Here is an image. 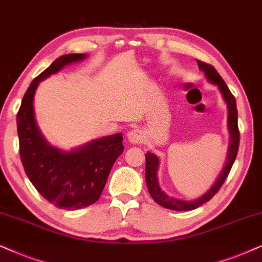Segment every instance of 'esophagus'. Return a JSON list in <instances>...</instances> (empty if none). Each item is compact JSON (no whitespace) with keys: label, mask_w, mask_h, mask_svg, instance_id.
<instances>
[{"label":"esophagus","mask_w":262,"mask_h":262,"mask_svg":"<svg viewBox=\"0 0 262 262\" xmlns=\"http://www.w3.org/2000/svg\"><path fill=\"white\" fill-rule=\"evenodd\" d=\"M128 140L130 144H141L144 141V134L139 129H133L128 133Z\"/></svg>","instance_id":"34e87169"}]
</instances>
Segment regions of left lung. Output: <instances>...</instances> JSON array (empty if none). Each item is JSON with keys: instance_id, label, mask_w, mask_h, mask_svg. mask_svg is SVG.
Wrapping results in <instances>:
<instances>
[{"instance_id": "left-lung-1", "label": "left lung", "mask_w": 262, "mask_h": 262, "mask_svg": "<svg viewBox=\"0 0 262 262\" xmlns=\"http://www.w3.org/2000/svg\"><path fill=\"white\" fill-rule=\"evenodd\" d=\"M199 69H201L202 72H205V75L208 81L211 83H214L219 87L221 90L223 98H224L226 105H228L229 109V120H228V125H229V133H230V145H229V153L228 158H226V164L224 166V170H223L221 176L218 177V180L215 181L214 186L211 188L210 190L207 191L206 194L202 195L201 198H199L198 200L194 201H184L180 200V199L175 198H169L167 195L164 193V191L160 189L159 183H158V177H157V170H158L159 165V159L158 157L153 153L148 152L146 153V171H145V177H146V184H147V189L151 194L153 200H155L157 204H159L160 206L169 208V210L173 211H191L195 210V208L200 207L201 205L206 204L207 201H210L212 198L214 196L215 194L218 193V190L221 189L223 183L225 182L226 177H228L230 170L233 165V162H235L237 152H238V146H239V130H238V124H237V106H236V100L235 97L232 96V93L230 92L229 87L226 86V83L219 73L215 71L213 66L205 63V62L196 61Z\"/></svg>"}]
</instances>
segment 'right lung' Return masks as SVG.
<instances>
[{
    "label": "right lung",
    "instance_id": "obj_1",
    "mask_svg": "<svg viewBox=\"0 0 262 262\" xmlns=\"http://www.w3.org/2000/svg\"><path fill=\"white\" fill-rule=\"evenodd\" d=\"M85 57V54H68L52 62L31 82L16 115L20 158L27 177L41 196L66 210H79L98 200L111 167L124 149L123 137L117 133L66 152L49 144L38 129L33 114L38 83Z\"/></svg>",
    "mask_w": 262,
    "mask_h": 262
}]
</instances>
